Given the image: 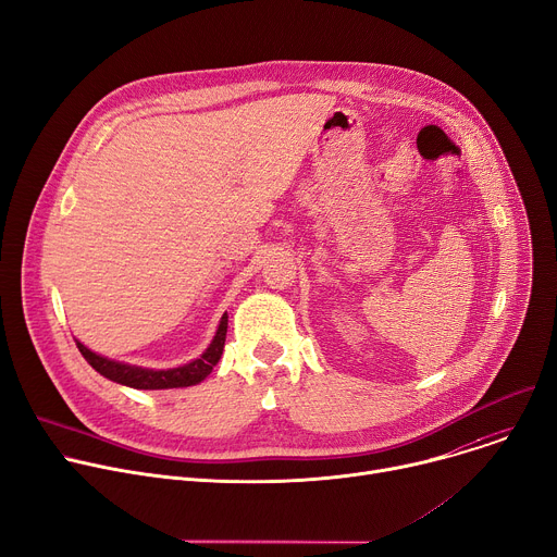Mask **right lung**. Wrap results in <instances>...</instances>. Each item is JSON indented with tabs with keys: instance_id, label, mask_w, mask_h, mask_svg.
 Masks as SVG:
<instances>
[{
	"instance_id": "1",
	"label": "right lung",
	"mask_w": 557,
	"mask_h": 557,
	"mask_svg": "<svg viewBox=\"0 0 557 557\" xmlns=\"http://www.w3.org/2000/svg\"><path fill=\"white\" fill-rule=\"evenodd\" d=\"M226 329H228V318L224 315L220 322V329L215 333V339L207 348V352L201 358L193 360L190 364L169 369V371H153V369H141V367H131L124 362H113L109 358L97 356V352L88 350L82 342H77V348L84 356V360L99 373L117 384L131 386V388H144V391H156V388H180V386H193L205 380L213 367L220 362L224 342H226Z\"/></svg>"
}]
</instances>
